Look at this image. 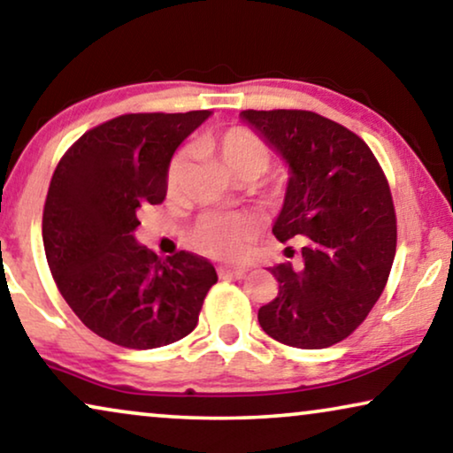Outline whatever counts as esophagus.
Masks as SVG:
<instances>
[{"instance_id":"obj_1","label":"esophagus","mask_w":453,"mask_h":453,"mask_svg":"<svg viewBox=\"0 0 453 453\" xmlns=\"http://www.w3.org/2000/svg\"><path fill=\"white\" fill-rule=\"evenodd\" d=\"M245 272V268H234V265H220L219 268L220 278H243Z\"/></svg>"}]
</instances>
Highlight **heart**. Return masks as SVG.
Listing matches in <instances>:
<instances>
[{
  "label": "heart",
  "mask_w": 453,
  "mask_h": 453,
  "mask_svg": "<svg viewBox=\"0 0 453 453\" xmlns=\"http://www.w3.org/2000/svg\"><path fill=\"white\" fill-rule=\"evenodd\" d=\"M203 150L220 160L234 181H256L270 169V144L253 134L251 129L233 127L220 138L203 142ZM183 171V157L175 154L166 165L165 188L166 194H175ZM256 237V226L245 216H202L188 233L189 245L203 256L216 259H241L250 251Z\"/></svg>",
  "instance_id": "b5f03b06"
}]
</instances>
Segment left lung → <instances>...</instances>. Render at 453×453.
<instances>
[{
	"label": "left lung",
	"mask_w": 453,
	"mask_h": 453,
	"mask_svg": "<svg viewBox=\"0 0 453 453\" xmlns=\"http://www.w3.org/2000/svg\"><path fill=\"white\" fill-rule=\"evenodd\" d=\"M293 171L272 233L296 239L301 262L272 265L278 295L259 307L262 330L296 349H327L363 324L395 256V210L371 148L349 127L313 111L241 113ZM288 245V257H295Z\"/></svg>",
	"instance_id": "left-lung-1"
}]
</instances>
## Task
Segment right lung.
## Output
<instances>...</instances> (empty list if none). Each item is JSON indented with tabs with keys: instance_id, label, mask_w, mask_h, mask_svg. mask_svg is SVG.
Returning <instances> with one entry per match:
<instances>
[{
	"instance_id": "obj_1",
	"label": "right lung",
	"mask_w": 453,
	"mask_h": 453,
	"mask_svg": "<svg viewBox=\"0 0 453 453\" xmlns=\"http://www.w3.org/2000/svg\"><path fill=\"white\" fill-rule=\"evenodd\" d=\"M210 111L127 113L92 127L61 157L42 208L49 270L72 311L104 340L148 350L194 332L216 284L206 257L138 245L142 208L163 203L177 146Z\"/></svg>"
}]
</instances>
